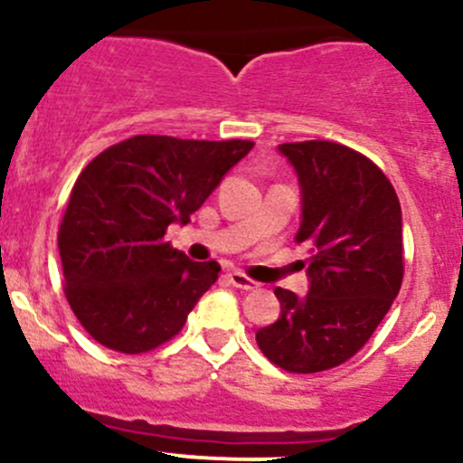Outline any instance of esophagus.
I'll return each mask as SVG.
<instances>
[{"instance_id":"1","label":"esophagus","mask_w":463,"mask_h":463,"mask_svg":"<svg viewBox=\"0 0 463 463\" xmlns=\"http://www.w3.org/2000/svg\"><path fill=\"white\" fill-rule=\"evenodd\" d=\"M228 279H231L232 287H237L240 291H255V288H260V284L255 282V279H250L249 275L241 273V270H231V273H228Z\"/></svg>"}]
</instances>
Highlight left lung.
Masks as SVG:
<instances>
[{
  "mask_svg": "<svg viewBox=\"0 0 463 463\" xmlns=\"http://www.w3.org/2000/svg\"><path fill=\"white\" fill-rule=\"evenodd\" d=\"M296 167L309 250L307 298L275 288L282 314L255 334L273 365L316 374L358 354L385 318L403 282L401 203L381 167L334 141L279 145Z\"/></svg>",
  "mask_w": 463,
  "mask_h": 463,
  "instance_id": "8db88e82",
  "label": "left lung"
}]
</instances>
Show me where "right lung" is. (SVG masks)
<instances>
[{"label": "right lung", "mask_w": 463, "mask_h": 463, "mask_svg": "<svg viewBox=\"0 0 463 463\" xmlns=\"http://www.w3.org/2000/svg\"><path fill=\"white\" fill-rule=\"evenodd\" d=\"M253 141H185L141 134L80 172L58 231L64 296L93 340L145 354L184 329L217 282L214 260L193 261L165 241L188 223Z\"/></svg>", "instance_id": "add662e5"}]
</instances>
